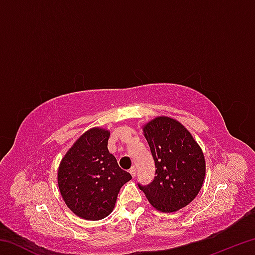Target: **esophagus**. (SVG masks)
Wrapping results in <instances>:
<instances>
[{
    "instance_id": "34e87169",
    "label": "esophagus",
    "mask_w": 255,
    "mask_h": 255,
    "mask_svg": "<svg viewBox=\"0 0 255 255\" xmlns=\"http://www.w3.org/2000/svg\"><path fill=\"white\" fill-rule=\"evenodd\" d=\"M129 173H130V175L133 178V176L136 175V167L135 166H131L130 170H129Z\"/></svg>"
}]
</instances>
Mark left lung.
<instances>
[{"mask_svg":"<svg viewBox=\"0 0 255 255\" xmlns=\"http://www.w3.org/2000/svg\"><path fill=\"white\" fill-rule=\"evenodd\" d=\"M155 162L152 183L139 185L155 209L174 213L199 193L206 175V161L199 144L176 119L159 116L143 126Z\"/></svg>","mask_w":255,"mask_h":255,"instance_id":"8db88e82","label":"left lung"}]
</instances>
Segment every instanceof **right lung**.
Here are the masks:
<instances>
[{
	"instance_id": "right-lung-1",
	"label": "right lung",
	"mask_w": 255,
	"mask_h": 255,
	"mask_svg": "<svg viewBox=\"0 0 255 255\" xmlns=\"http://www.w3.org/2000/svg\"><path fill=\"white\" fill-rule=\"evenodd\" d=\"M109 137L108 129H89L67 150L58 167V188L64 202L86 221H100L110 215L120 188L131 179L108 150Z\"/></svg>"
}]
</instances>
